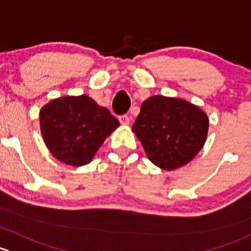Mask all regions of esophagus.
Listing matches in <instances>:
<instances>
[{"label": "esophagus", "instance_id": "34e87169", "mask_svg": "<svg viewBox=\"0 0 251 251\" xmlns=\"http://www.w3.org/2000/svg\"><path fill=\"white\" fill-rule=\"evenodd\" d=\"M118 120H120L121 125H123V126H128L129 123H130V118H129L126 115L120 116V117H118Z\"/></svg>", "mask_w": 251, "mask_h": 251}]
</instances>
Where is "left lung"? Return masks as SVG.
<instances>
[{"mask_svg":"<svg viewBox=\"0 0 251 251\" xmlns=\"http://www.w3.org/2000/svg\"><path fill=\"white\" fill-rule=\"evenodd\" d=\"M208 126V117L200 107L157 95L144 101L131 129L150 161L173 170L192 161L202 150Z\"/></svg>","mask_w":251,"mask_h":251,"instance_id":"8db88e82","label":"left lung"}]
</instances>
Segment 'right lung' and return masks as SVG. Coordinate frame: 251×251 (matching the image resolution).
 Returning <instances> with one entry per match:
<instances>
[{
    "mask_svg": "<svg viewBox=\"0 0 251 251\" xmlns=\"http://www.w3.org/2000/svg\"><path fill=\"white\" fill-rule=\"evenodd\" d=\"M41 131L49 151L63 163L79 167L92 161L120 122L92 98L65 97L40 111Z\"/></svg>",
    "mask_w": 251,
    "mask_h": 251,
    "instance_id": "add662e5",
    "label": "right lung"
}]
</instances>
